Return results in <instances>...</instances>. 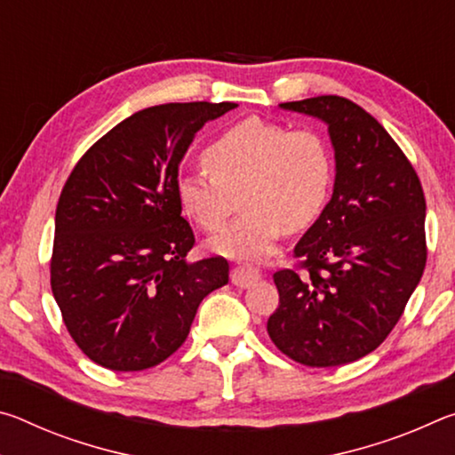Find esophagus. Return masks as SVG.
<instances>
[{
  "mask_svg": "<svg viewBox=\"0 0 455 455\" xmlns=\"http://www.w3.org/2000/svg\"><path fill=\"white\" fill-rule=\"evenodd\" d=\"M260 279V273L257 271L255 267H249V265H238L235 267L233 271H230V281H233L236 287H251L252 283H257Z\"/></svg>",
  "mask_w": 455,
  "mask_h": 455,
  "instance_id": "obj_1",
  "label": "esophagus"
}]
</instances>
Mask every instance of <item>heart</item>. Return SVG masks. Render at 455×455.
Listing matches in <instances>:
<instances>
[{
    "label": "heart",
    "mask_w": 455,
    "mask_h": 455,
    "mask_svg": "<svg viewBox=\"0 0 455 455\" xmlns=\"http://www.w3.org/2000/svg\"><path fill=\"white\" fill-rule=\"evenodd\" d=\"M203 164L209 174H182L176 196L206 233L227 225L241 196L246 212L211 243L230 259H265L284 228L299 233L311 227L333 182L331 154L319 134L260 118L219 134L204 148Z\"/></svg>",
    "instance_id": "obj_1"
}]
</instances>
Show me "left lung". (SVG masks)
Returning a JSON list of instances; mask_svg holds the SVG:
<instances>
[{"instance_id":"left-lung-1","label":"left lung","mask_w":455,"mask_h":455,"mask_svg":"<svg viewBox=\"0 0 455 455\" xmlns=\"http://www.w3.org/2000/svg\"><path fill=\"white\" fill-rule=\"evenodd\" d=\"M327 122L335 188L297 243V265L273 275L279 307L267 331L307 367H337L379 347L403 315L427 260L426 196L379 122L341 96L281 104Z\"/></svg>"}]
</instances>
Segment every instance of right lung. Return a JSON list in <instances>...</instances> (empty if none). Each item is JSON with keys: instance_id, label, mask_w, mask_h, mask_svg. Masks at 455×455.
<instances>
[{"instance_id": "obj_1", "label": "right lung", "mask_w": 455, "mask_h": 455, "mask_svg": "<svg viewBox=\"0 0 455 455\" xmlns=\"http://www.w3.org/2000/svg\"><path fill=\"white\" fill-rule=\"evenodd\" d=\"M233 102H174L122 120L78 160L61 188L50 283L74 343L112 371L163 363L187 341L228 263H188L195 233L176 196L179 166L206 122Z\"/></svg>"}]
</instances>
